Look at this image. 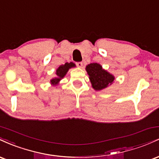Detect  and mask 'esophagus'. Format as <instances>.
Returning a JSON list of instances; mask_svg holds the SVG:
<instances>
[{
	"mask_svg": "<svg viewBox=\"0 0 159 159\" xmlns=\"http://www.w3.org/2000/svg\"><path fill=\"white\" fill-rule=\"evenodd\" d=\"M76 65H77V66L81 68V67L83 66V63H82V62H78V63H76Z\"/></svg>",
	"mask_w": 159,
	"mask_h": 159,
	"instance_id": "obj_1",
	"label": "esophagus"
}]
</instances>
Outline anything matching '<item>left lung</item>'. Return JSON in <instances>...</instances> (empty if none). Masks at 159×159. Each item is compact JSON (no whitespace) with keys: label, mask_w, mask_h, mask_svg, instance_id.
I'll return each mask as SVG.
<instances>
[{"label":"left lung","mask_w":159,"mask_h":159,"mask_svg":"<svg viewBox=\"0 0 159 159\" xmlns=\"http://www.w3.org/2000/svg\"><path fill=\"white\" fill-rule=\"evenodd\" d=\"M91 84L95 90H102L114 83L115 77L104 69L99 63H90L86 66Z\"/></svg>","instance_id":"left-lung-1"}]
</instances>
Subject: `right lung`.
Instances as JSON below:
<instances>
[{"label":"right lung","mask_w":159,"mask_h":159,"mask_svg":"<svg viewBox=\"0 0 159 159\" xmlns=\"http://www.w3.org/2000/svg\"><path fill=\"white\" fill-rule=\"evenodd\" d=\"M76 66L74 63L70 62V63H66L65 64L61 65L56 70V77L53 78L52 79H51L50 84L52 86H57L59 84L60 81H61V79H63L65 77V75L68 72L69 69L71 68H73L75 67Z\"/></svg>","instance_id":"right-lung-1"}]
</instances>
